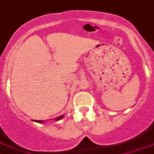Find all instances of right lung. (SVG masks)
Masks as SVG:
<instances>
[{"label": "right lung", "instance_id": "right-lung-1", "mask_svg": "<svg viewBox=\"0 0 154 154\" xmlns=\"http://www.w3.org/2000/svg\"><path fill=\"white\" fill-rule=\"evenodd\" d=\"M63 117H64V115H61V116H59L57 117V118H55V120L56 121H59V120H61V118H63ZM34 122H39V123H42V122H43V121H39V120H34Z\"/></svg>", "mask_w": 154, "mask_h": 154}]
</instances>
